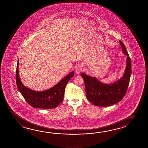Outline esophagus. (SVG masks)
Returning <instances> with one entry per match:
<instances>
[{
    "instance_id": "34e87169",
    "label": "esophagus",
    "mask_w": 148,
    "mask_h": 148,
    "mask_svg": "<svg viewBox=\"0 0 148 148\" xmlns=\"http://www.w3.org/2000/svg\"><path fill=\"white\" fill-rule=\"evenodd\" d=\"M83 70H84L83 67L81 65H80V66H78L77 67L76 70H75V73H77V74H79V73H80V72L82 71Z\"/></svg>"
}]
</instances>
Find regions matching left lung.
Masks as SVG:
<instances>
[{"mask_svg":"<svg viewBox=\"0 0 148 148\" xmlns=\"http://www.w3.org/2000/svg\"><path fill=\"white\" fill-rule=\"evenodd\" d=\"M123 52L127 55L126 66L123 77L111 85L104 84L95 77L81 73L85 82V91L88 101L97 106L106 107L121 101L125 95L131 75V61L124 44L120 40Z\"/></svg>","mask_w":148,"mask_h":148,"instance_id":"left-lung-1","label":"left lung"}]
</instances>
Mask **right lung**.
<instances>
[{
  "label": "right lung",
  "mask_w": 148,
  "mask_h": 148,
  "mask_svg": "<svg viewBox=\"0 0 148 148\" xmlns=\"http://www.w3.org/2000/svg\"><path fill=\"white\" fill-rule=\"evenodd\" d=\"M75 73L73 71L64 77L52 88L43 91H36L25 87L19 78L18 60L16 71V82L19 92L31 106L37 108L51 109L57 107L63 101L65 88Z\"/></svg>",
  "instance_id": "add662e5"
}]
</instances>
